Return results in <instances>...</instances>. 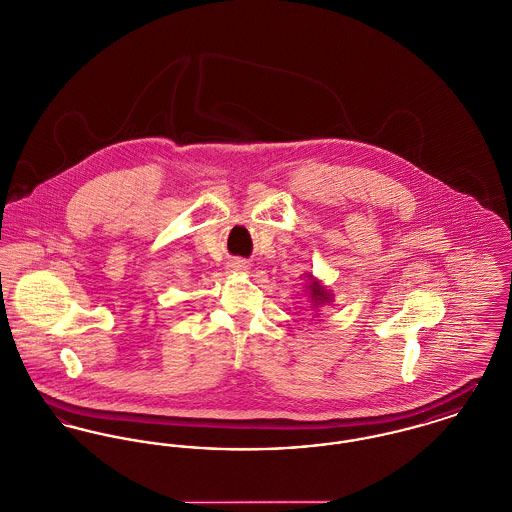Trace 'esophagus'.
<instances>
[{
  "mask_svg": "<svg viewBox=\"0 0 512 512\" xmlns=\"http://www.w3.org/2000/svg\"><path fill=\"white\" fill-rule=\"evenodd\" d=\"M230 269H232L234 273H245V271L249 269V265H247V261H243V259H234V261H230Z\"/></svg>",
  "mask_w": 512,
  "mask_h": 512,
  "instance_id": "1",
  "label": "esophagus"
}]
</instances>
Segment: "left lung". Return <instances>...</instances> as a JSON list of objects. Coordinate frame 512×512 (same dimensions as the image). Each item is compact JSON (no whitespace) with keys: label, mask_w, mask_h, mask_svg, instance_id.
I'll return each instance as SVG.
<instances>
[{"label":"left lung","mask_w":512,"mask_h":512,"mask_svg":"<svg viewBox=\"0 0 512 512\" xmlns=\"http://www.w3.org/2000/svg\"><path fill=\"white\" fill-rule=\"evenodd\" d=\"M304 276V280H306V294H308V298H310V302H312V306H314L315 310H319L321 306H329V304H333L335 300H333V294H331V290L319 280V278H315L312 273H306ZM300 276V278H302Z\"/></svg>","instance_id":"obj_1"}]
</instances>
